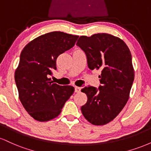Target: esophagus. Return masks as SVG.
Returning a JSON list of instances; mask_svg holds the SVG:
<instances>
[{
  "instance_id": "34e87169",
  "label": "esophagus",
  "mask_w": 151,
  "mask_h": 151,
  "mask_svg": "<svg viewBox=\"0 0 151 151\" xmlns=\"http://www.w3.org/2000/svg\"><path fill=\"white\" fill-rule=\"evenodd\" d=\"M74 91L76 93H79L81 91V87H79V86H75L74 87Z\"/></svg>"
}]
</instances>
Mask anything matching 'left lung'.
I'll use <instances>...</instances> for the list:
<instances>
[{
    "mask_svg": "<svg viewBox=\"0 0 151 151\" xmlns=\"http://www.w3.org/2000/svg\"><path fill=\"white\" fill-rule=\"evenodd\" d=\"M77 45L85 52L90 70H101L98 89L88 86L81 89L87 96L81 112L93 125H105L119 115L129 100L134 80L131 52L122 40L107 33L81 36Z\"/></svg>",
    "mask_w": 151,
    "mask_h": 151,
    "instance_id": "1",
    "label": "left lung"
}]
</instances>
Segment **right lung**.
Returning a JSON list of instances; mask_svg holds the SVG:
<instances>
[{
  "label": "right lung",
  "instance_id": "obj_1",
  "mask_svg": "<svg viewBox=\"0 0 151 151\" xmlns=\"http://www.w3.org/2000/svg\"><path fill=\"white\" fill-rule=\"evenodd\" d=\"M79 37L63 32H51L32 40L23 48L15 81L19 99L30 115L38 121L59 116L74 91L72 86L50 81L52 70H57V58L73 47Z\"/></svg>",
  "mask_w": 151,
  "mask_h": 151
}]
</instances>
